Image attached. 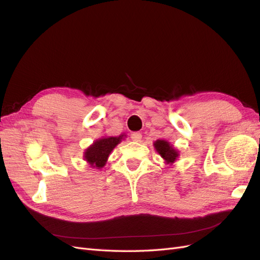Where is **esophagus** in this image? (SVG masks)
Wrapping results in <instances>:
<instances>
[{"instance_id": "1", "label": "esophagus", "mask_w": 260, "mask_h": 260, "mask_svg": "<svg viewBox=\"0 0 260 260\" xmlns=\"http://www.w3.org/2000/svg\"><path fill=\"white\" fill-rule=\"evenodd\" d=\"M141 139H142V135L140 132H135L131 135V140L135 141V142H140Z\"/></svg>"}]
</instances>
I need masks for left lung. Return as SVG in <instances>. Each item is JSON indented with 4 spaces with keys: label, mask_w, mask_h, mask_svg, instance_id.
Returning a JSON list of instances; mask_svg holds the SVG:
<instances>
[{
    "label": "left lung",
    "mask_w": 260,
    "mask_h": 260,
    "mask_svg": "<svg viewBox=\"0 0 260 260\" xmlns=\"http://www.w3.org/2000/svg\"><path fill=\"white\" fill-rule=\"evenodd\" d=\"M154 147L157 153L160 155L161 158L166 161V164L172 165L177 160L179 153L174 146L170 145L169 142H167V141L157 140L154 142Z\"/></svg>",
    "instance_id": "obj_1"
}]
</instances>
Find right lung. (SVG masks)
I'll return each mask as SVG.
<instances>
[{
  "mask_svg": "<svg viewBox=\"0 0 260 260\" xmlns=\"http://www.w3.org/2000/svg\"><path fill=\"white\" fill-rule=\"evenodd\" d=\"M124 135L119 137H106L96 140L92 145H90L84 152V159L92 168L101 169L105 166L109 154L117 144L121 142Z\"/></svg>",
  "mask_w": 260,
  "mask_h": 260,
  "instance_id": "obj_1",
  "label": "right lung"
}]
</instances>
